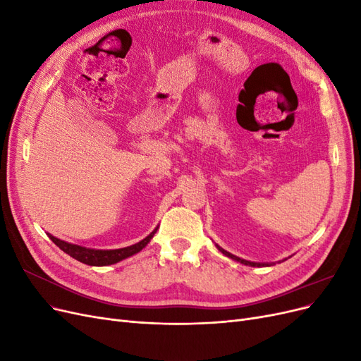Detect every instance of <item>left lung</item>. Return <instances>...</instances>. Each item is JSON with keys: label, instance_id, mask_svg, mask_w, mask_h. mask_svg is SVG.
Instances as JSON below:
<instances>
[{"label": "left lung", "instance_id": "obj_1", "mask_svg": "<svg viewBox=\"0 0 361 361\" xmlns=\"http://www.w3.org/2000/svg\"><path fill=\"white\" fill-rule=\"evenodd\" d=\"M215 245H216V244H215ZM216 248L220 250L224 256L231 257L232 260H236V262H239V264H243V265H248V267H271V265H274V264H260V262H250V260L241 259V257H238V256H235V255H232V253H228V251H226V250L221 248L220 245H216ZM285 260H286V259H285Z\"/></svg>", "mask_w": 361, "mask_h": 361}]
</instances>
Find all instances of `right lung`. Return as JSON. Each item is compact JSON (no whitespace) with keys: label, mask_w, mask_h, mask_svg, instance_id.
I'll list each match as a JSON object with an SVG mask.
<instances>
[{"label":"right lung","mask_w":361,"mask_h":361,"mask_svg":"<svg viewBox=\"0 0 361 361\" xmlns=\"http://www.w3.org/2000/svg\"><path fill=\"white\" fill-rule=\"evenodd\" d=\"M157 231H158V227L155 228L154 232L149 233L145 239H141L140 243H137L134 245L123 247V248H116V250L87 248V247H82V245H76V244L61 241V239L52 236L51 233H48V236L54 244H56L60 250L64 251V253L69 255L71 257H73L76 260L82 262V264L90 265V267H108V265L117 264V262H120V260H125L130 256L137 255L138 251L143 250L150 243V239L155 236Z\"/></svg>","instance_id":"obj_1"}]
</instances>
